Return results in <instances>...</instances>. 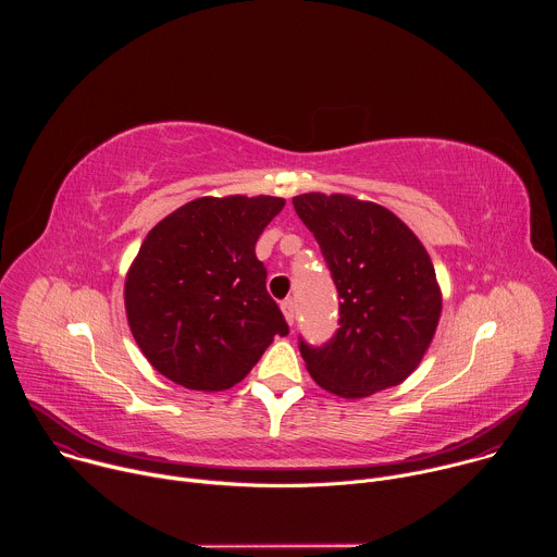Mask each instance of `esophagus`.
I'll list each match as a JSON object with an SVG mask.
<instances>
[{"label":"esophagus","instance_id":"34e87169","mask_svg":"<svg viewBox=\"0 0 557 557\" xmlns=\"http://www.w3.org/2000/svg\"><path fill=\"white\" fill-rule=\"evenodd\" d=\"M282 312L286 317V322L293 326L295 320H297V304H295V299H284L282 301Z\"/></svg>","mask_w":557,"mask_h":557}]
</instances>
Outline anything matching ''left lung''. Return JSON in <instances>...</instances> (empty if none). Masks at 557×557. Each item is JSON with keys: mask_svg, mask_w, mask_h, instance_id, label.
<instances>
[{"mask_svg": "<svg viewBox=\"0 0 557 557\" xmlns=\"http://www.w3.org/2000/svg\"><path fill=\"white\" fill-rule=\"evenodd\" d=\"M293 207L320 245L342 297L331 342L310 346L299 339L310 376L344 399L399 385L430 348L443 306L425 247L376 202L301 194Z\"/></svg>", "mask_w": 557, "mask_h": 557, "instance_id": "8db88e82", "label": "left lung"}]
</instances>
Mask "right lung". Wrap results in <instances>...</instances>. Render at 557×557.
<instances>
[{
	"mask_svg": "<svg viewBox=\"0 0 557 557\" xmlns=\"http://www.w3.org/2000/svg\"><path fill=\"white\" fill-rule=\"evenodd\" d=\"M284 198H196L158 222L125 277V310L147 361L189 389L240 383L288 335L256 243Z\"/></svg>",
	"mask_w": 557,
	"mask_h": 557,
	"instance_id": "obj_1",
	"label": "right lung"
}]
</instances>
